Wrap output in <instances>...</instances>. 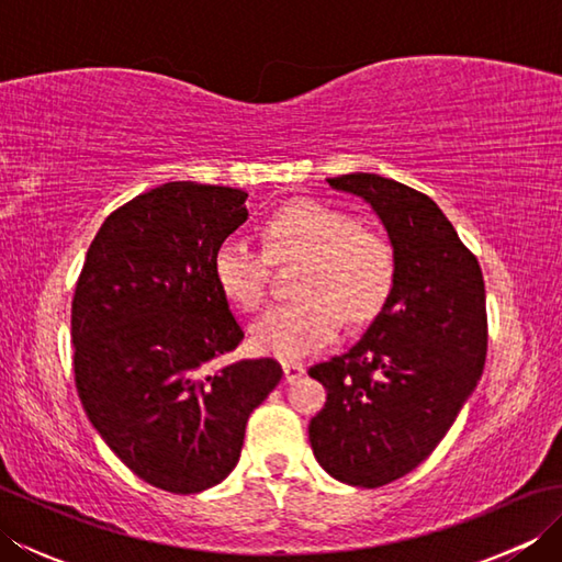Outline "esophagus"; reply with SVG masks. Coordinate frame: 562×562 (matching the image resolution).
Wrapping results in <instances>:
<instances>
[{"label":"esophagus","mask_w":562,"mask_h":562,"mask_svg":"<svg viewBox=\"0 0 562 562\" xmlns=\"http://www.w3.org/2000/svg\"><path fill=\"white\" fill-rule=\"evenodd\" d=\"M282 372L288 381H296L304 374V364L302 362H282Z\"/></svg>","instance_id":"1"}]
</instances>
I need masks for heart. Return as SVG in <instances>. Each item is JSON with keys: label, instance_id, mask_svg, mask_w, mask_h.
<instances>
[{"label": "heart", "instance_id": "b5f03b06", "mask_svg": "<svg viewBox=\"0 0 562 562\" xmlns=\"http://www.w3.org/2000/svg\"><path fill=\"white\" fill-rule=\"evenodd\" d=\"M262 244L268 256L300 262L294 300L268 308L250 326V345L260 355L300 360L326 348L338 338L342 316L352 326L369 324L396 288L398 262L386 236L328 202L300 198L278 207L262 224ZM266 254L229 236L212 256L220 292L244 312H256L266 296Z\"/></svg>", "mask_w": 562, "mask_h": 562}]
</instances>
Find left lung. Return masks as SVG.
<instances>
[{
	"instance_id": "1",
	"label": "left lung",
	"mask_w": 562,
	"mask_h": 562,
	"mask_svg": "<svg viewBox=\"0 0 562 562\" xmlns=\"http://www.w3.org/2000/svg\"><path fill=\"white\" fill-rule=\"evenodd\" d=\"M384 222L396 288L345 355L308 369L326 405L308 423L316 461L357 487L403 479L449 432L487 352L483 272L432 198L376 173L328 178Z\"/></svg>"
}]
</instances>
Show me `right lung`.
Segmentation results:
<instances>
[{
  "label": "right lung",
  "mask_w": 562,
  "mask_h": 562,
  "mask_svg": "<svg viewBox=\"0 0 562 562\" xmlns=\"http://www.w3.org/2000/svg\"><path fill=\"white\" fill-rule=\"evenodd\" d=\"M238 188L173 181L111 212L71 300L75 384L137 479L176 495L222 483L248 415L280 384L272 357L222 362L244 330L212 256L248 217Z\"/></svg>",
  "instance_id": "obj_1"
}]
</instances>
